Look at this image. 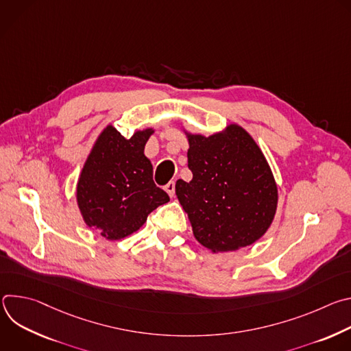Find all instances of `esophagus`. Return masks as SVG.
Returning a JSON list of instances; mask_svg holds the SVG:
<instances>
[{
    "mask_svg": "<svg viewBox=\"0 0 351 351\" xmlns=\"http://www.w3.org/2000/svg\"><path fill=\"white\" fill-rule=\"evenodd\" d=\"M165 191H167L171 197L175 195V182H173V180H171V182L165 186Z\"/></svg>",
    "mask_w": 351,
    "mask_h": 351,
    "instance_id": "34e87169",
    "label": "esophagus"
}]
</instances>
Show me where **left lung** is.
<instances>
[{
    "instance_id": "8db88e82",
    "label": "left lung",
    "mask_w": 351,
    "mask_h": 351,
    "mask_svg": "<svg viewBox=\"0 0 351 351\" xmlns=\"http://www.w3.org/2000/svg\"><path fill=\"white\" fill-rule=\"evenodd\" d=\"M190 182H176L194 237L214 253L234 252L257 241L271 226L278 187L253 137L229 125L204 137L187 134Z\"/></svg>"
}]
</instances>
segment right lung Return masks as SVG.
I'll list each match as a JSON object with an SVG mask.
<instances>
[{
  "label": "right lung",
  "instance_id": "1",
  "mask_svg": "<svg viewBox=\"0 0 351 351\" xmlns=\"http://www.w3.org/2000/svg\"><path fill=\"white\" fill-rule=\"evenodd\" d=\"M153 129L125 138L114 126L98 136L77 182V206L86 225L108 240L143 226L149 213L169 202L153 180L144 145Z\"/></svg>",
  "mask_w": 351,
  "mask_h": 351
}]
</instances>
